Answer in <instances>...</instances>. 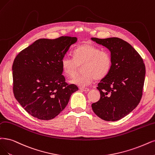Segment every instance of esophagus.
Here are the masks:
<instances>
[{"instance_id": "esophagus-1", "label": "esophagus", "mask_w": 155, "mask_h": 155, "mask_svg": "<svg viewBox=\"0 0 155 155\" xmlns=\"http://www.w3.org/2000/svg\"><path fill=\"white\" fill-rule=\"evenodd\" d=\"M80 89L83 91H85V92H88V91H89L90 90L89 88H87V87H80Z\"/></svg>"}]
</instances>
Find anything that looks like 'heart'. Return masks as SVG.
Masks as SVG:
<instances>
[{
    "instance_id": "1",
    "label": "heart",
    "mask_w": 155,
    "mask_h": 155,
    "mask_svg": "<svg viewBox=\"0 0 155 155\" xmlns=\"http://www.w3.org/2000/svg\"><path fill=\"white\" fill-rule=\"evenodd\" d=\"M112 64L110 54L100 47L85 43L78 46L73 51V58L64 56L61 60L62 70L67 77L75 75L82 66L81 75L71 80V83L81 87L87 86L94 80H101L109 73Z\"/></svg>"
}]
</instances>
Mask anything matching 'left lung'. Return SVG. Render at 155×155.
Returning <instances> with one entry per match:
<instances>
[{
	"label": "left lung",
	"instance_id": "obj_1",
	"mask_svg": "<svg viewBox=\"0 0 155 155\" xmlns=\"http://www.w3.org/2000/svg\"><path fill=\"white\" fill-rule=\"evenodd\" d=\"M91 39L109 50L112 61L109 73L97 87L100 99L91 107L101 119L117 121L127 116L139 104L145 80V64L132 46L122 39Z\"/></svg>",
	"mask_w": 155,
	"mask_h": 155
}]
</instances>
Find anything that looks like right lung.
Masks as SVG:
<instances>
[{
	"label": "right lung",
	"mask_w": 155,
	"mask_h": 155,
	"mask_svg": "<svg viewBox=\"0 0 155 155\" xmlns=\"http://www.w3.org/2000/svg\"><path fill=\"white\" fill-rule=\"evenodd\" d=\"M77 38L39 39L21 50L14 60L13 94L34 117L50 120L64 109L78 88L62 75L61 60Z\"/></svg>",
	"instance_id": "add662e5"
}]
</instances>
